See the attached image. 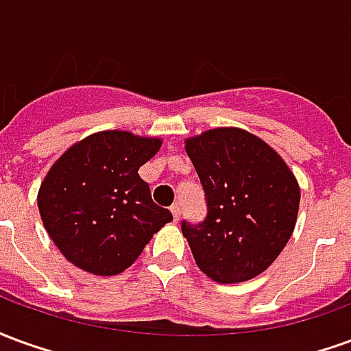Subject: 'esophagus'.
Here are the masks:
<instances>
[{
  "mask_svg": "<svg viewBox=\"0 0 351 351\" xmlns=\"http://www.w3.org/2000/svg\"><path fill=\"white\" fill-rule=\"evenodd\" d=\"M171 213H173V220L178 221V218H180V205L175 203V205L171 206Z\"/></svg>",
  "mask_w": 351,
  "mask_h": 351,
  "instance_id": "esophagus-1",
  "label": "esophagus"
}]
</instances>
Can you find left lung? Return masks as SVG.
Returning a JSON list of instances; mask_svg holds the SVG:
<instances>
[{"mask_svg": "<svg viewBox=\"0 0 351 351\" xmlns=\"http://www.w3.org/2000/svg\"><path fill=\"white\" fill-rule=\"evenodd\" d=\"M205 191L206 216L182 220L195 263L218 284L258 276L293 233L301 191L286 161L265 141L237 128L186 138Z\"/></svg>", "mask_w": 351, "mask_h": 351, "instance_id": "obj_1", "label": "left lung"}]
</instances>
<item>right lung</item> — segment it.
<instances>
[{"label":"right lung","instance_id":"1","mask_svg":"<svg viewBox=\"0 0 351 351\" xmlns=\"http://www.w3.org/2000/svg\"><path fill=\"white\" fill-rule=\"evenodd\" d=\"M160 146L161 138L99 131L50 167L37 205L43 226L67 261L99 276L120 274L173 220L138 176V167Z\"/></svg>","mask_w":351,"mask_h":351}]
</instances>
